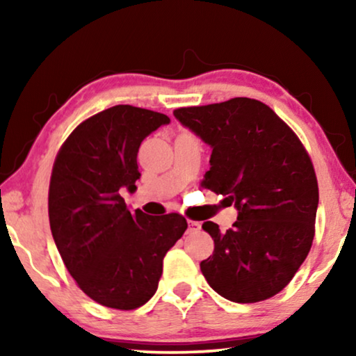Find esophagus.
Masks as SVG:
<instances>
[{
  "label": "esophagus",
  "instance_id": "esophagus-1",
  "mask_svg": "<svg viewBox=\"0 0 356 356\" xmlns=\"http://www.w3.org/2000/svg\"><path fill=\"white\" fill-rule=\"evenodd\" d=\"M201 230V222H196V220H189L188 222V232H199Z\"/></svg>",
  "mask_w": 356,
  "mask_h": 356
}]
</instances>
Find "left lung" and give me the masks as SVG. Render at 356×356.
<instances>
[{
	"mask_svg": "<svg viewBox=\"0 0 356 356\" xmlns=\"http://www.w3.org/2000/svg\"><path fill=\"white\" fill-rule=\"evenodd\" d=\"M173 115L211 145L202 186L238 211L227 232L202 223L213 240L202 275L235 303L270 298L289 285L313 245L319 189L308 152L274 110L254 99L186 106Z\"/></svg>",
	"mask_w": 356,
	"mask_h": 356,
	"instance_id": "1",
	"label": "left lung"
}]
</instances>
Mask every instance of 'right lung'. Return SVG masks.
Masks as SVG:
<instances>
[{"label": "right lung", "instance_id": "right-lung-1", "mask_svg": "<svg viewBox=\"0 0 356 356\" xmlns=\"http://www.w3.org/2000/svg\"><path fill=\"white\" fill-rule=\"evenodd\" d=\"M170 118L116 105L82 121L53 165L48 217L66 269L102 306L136 309L157 291L167 251L183 236L179 213L129 211L121 191L134 193L139 145Z\"/></svg>", "mask_w": 356, "mask_h": 356}]
</instances>
